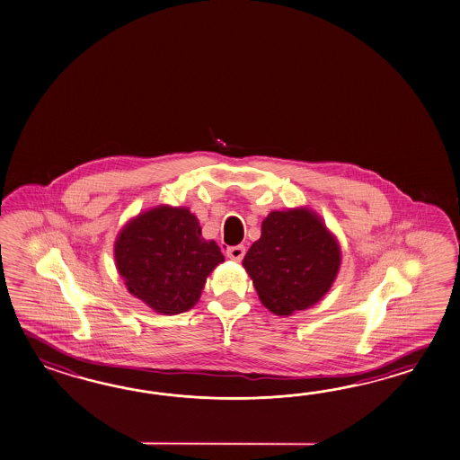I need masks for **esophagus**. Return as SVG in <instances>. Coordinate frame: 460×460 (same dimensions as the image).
I'll list each match as a JSON object with an SVG mask.
<instances>
[{"instance_id":"obj_1","label":"esophagus","mask_w":460,"mask_h":460,"mask_svg":"<svg viewBox=\"0 0 460 460\" xmlns=\"http://www.w3.org/2000/svg\"><path fill=\"white\" fill-rule=\"evenodd\" d=\"M226 257L230 258V260H234V261H242L243 257H245V246H228V248H226Z\"/></svg>"}]
</instances>
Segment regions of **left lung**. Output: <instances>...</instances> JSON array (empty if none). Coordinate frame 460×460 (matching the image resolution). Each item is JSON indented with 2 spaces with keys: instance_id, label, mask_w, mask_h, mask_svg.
Returning a JSON list of instances; mask_svg holds the SVG:
<instances>
[{
  "instance_id": "8db88e82",
  "label": "left lung",
  "mask_w": 460,
  "mask_h": 460,
  "mask_svg": "<svg viewBox=\"0 0 460 460\" xmlns=\"http://www.w3.org/2000/svg\"><path fill=\"white\" fill-rule=\"evenodd\" d=\"M341 265L336 236L310 208L271 212L261 222V236L243 258L258 298L278 316L316 305Z\"/></svg>"
}]
</instances>
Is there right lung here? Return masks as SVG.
Here are the masks:
<instances>
[{"label": "right lung", "instance_id": "add662e5", "mask_svg": "<svg viewBox=\"0 0 460 460\" xmlns=\"http://www.w3.org/2000/svg\"><path fill=\"white\" fill-rule=\"evenodd\" d=\"M114 258L128 293L164 314L190 310L207 277L225 261L214 240L202 238L197 217L169 205L128 222L119 232Z\"/></svg>", "mask_w": 460, "mask_h": 460}]
</instances>
